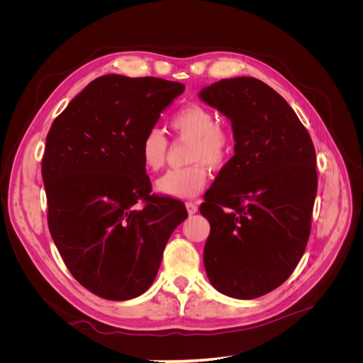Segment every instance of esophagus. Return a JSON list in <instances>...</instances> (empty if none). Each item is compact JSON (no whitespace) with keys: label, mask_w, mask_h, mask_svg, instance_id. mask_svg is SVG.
I'll list each match as a JSON object with an SVG mask.
<instances>
[{"label":"esophagus","mask_w":363,"mask_h":363,"mask_svg":"<svg viewBox=\"0 0 363 363\" xmlns=\"http://www.w3.org/2000/svg\"><path fill=\"white\" fill-rule=\"evenodd\" d=\"M186 208H188V213H189V215H194V213L199 212V206H196V204L192 203V201L186 203Z\"/></svg>","instance_id":"1"}]
</instances>
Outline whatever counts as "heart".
Masks as SVG:
<instances>
[{"mask_svg": "<svg viewBox=\"0 0 363 363\" xmlns=\"http://www.w3.org/2000/svg\"><path fill=\"white\" fill-rule=\"evenodd\" d=\"M171 127L180 138L191 142L186 160L192 164L163 174L156 180V191L172 199H194L207 183L204 164L211 168L223 164L230 151V139L225 131L218 127L215 115L199 104L180 108L172 116ZM167 139L160 130H148L139 148L144 168L151 172L159 171L167 159Z\"/></svg>", "mask_w": 363, "mask_h": 363, "instance_id": "b5f03b06", "label": "heart"}]
</instances>
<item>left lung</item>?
I'll return each mask as SVG.
<instances>
[{"label":"left lung","mask_w":363,"mask_h":363,"mask_svg":"<svg viewBox=\"0 0 363 363\" xmlns=\"http://www.w3.org/2000/svg\"><path fill=\"white\" fill-rule=\"evenodd\" d=\"M199 96L230 121L235 139V156L200 207L211 224L206 274L221 294L252 300L286 281L306 250L315 148L292 107L257 79H225Z\"/></svg>","instance_id":"8db88e82"}]
</instances>
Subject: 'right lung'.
<instances>
[{
	"instance_id": "obj_1",
	"label": "right lung",
	"mask_w": 363,
	"mask_h": 363,
	"mask_svg": "<svg viewBox=\"0 0 363 363\" xmlns=\"http://www.w3.org/2000/svg\"><path fill=\"white\" fill-rule=\"evenodd\" d=\"M184 84L107 74L54 119L42 179L51 238L74 279L106 300L124 301L155 281L174 228L188 212L150 195L140 142ZM146 203L142 209L134 204Z\"/></svg>"
}]
</instances>
